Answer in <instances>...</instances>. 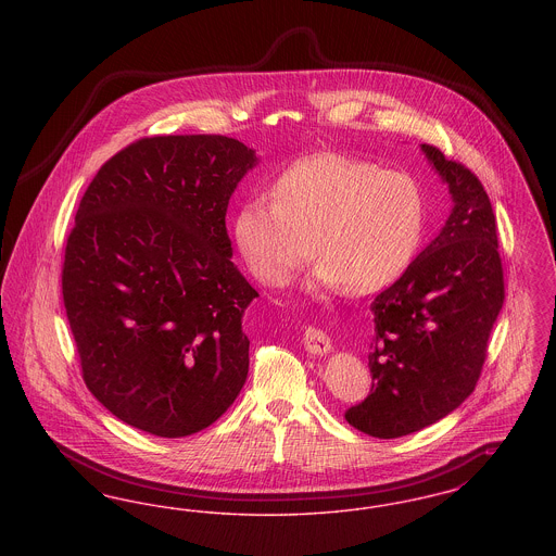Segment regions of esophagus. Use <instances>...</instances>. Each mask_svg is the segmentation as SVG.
<instances>
[{
  "instance_id": "34e87169",
  "label": "esophagus",
  "mask_w": 556,
  "mask_h": 556,
  "mask_svg": "<svg viewBox=\"0 0 556 556\" xmlns=\"http://www.w3.org/2000/svg\"><path fill=\"white\" fill-rule=\"evenodd\" d=\"M304 348L311 354H320V356L329 354L331 352V338L327 336V331L308 325L306 331H304Z\"/></svg>"
}]
</instances>
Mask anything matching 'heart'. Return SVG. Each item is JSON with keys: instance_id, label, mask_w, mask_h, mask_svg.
<instances>
[{"instance_id": "b5f03b06", "label": "heart", "mask_w": 556, "mask_h": 556, "mask_svg": "<svg viewBox=\"0 0 556 556\" xmlns=\"http://www.w3.org/2000/svg\"><path fill=\"white\" fill-rule=\"evenodd\" d=\"M270 198L245 200L233 218L238 252L266 286L286 283L315 241L317 288L386 290L424 233V193L413 177L342 154L300 160L273 184Z\"/></svg>"}]
</instances>
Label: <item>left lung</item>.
Returning a JSON list of instances; mask_svg holds the SVG:
<instances>
[{
    "label": "left lung",
    "mask_w": 556,
    "mask_h": 556,
    "mask_svg": "<svg viewBox=\"0 0 556 556\" xmlns=\"http://www.w3.org/2000/svg\"><path fill=\"white\" fill-rule=\"evenodd\" d=\"M448 186V220L372 304L370 394L345 421L379 440L444 419L476 390L504 302L496 216L476 175L421 146Z\"/></svg>",
    "instance_id": "8db88e82"
}]
</instances>
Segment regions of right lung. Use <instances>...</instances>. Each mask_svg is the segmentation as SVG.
<instances>
[{
  "mask_svg": "<svg viewBox=\"0 0 556 556\" xmlns=\"http://www.w3.org/2000/svg\"><path fill=\"white\" fill-rule=\"evenodd\" d=\"M256 164L225 135L146 137L87 187L62 295L85 386L123 424L186 438L241 392L258 291L231 263L225 214Z\"/></svg>",
  "mask_w": 556,
  "mask_h": 556,
  "instance_id": "1",
  "label": "right lung"
}]
</instances>
